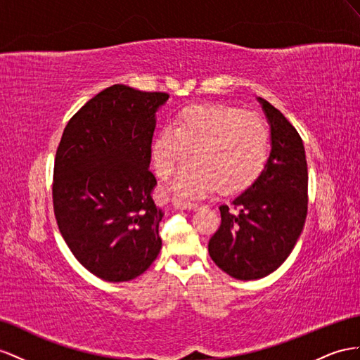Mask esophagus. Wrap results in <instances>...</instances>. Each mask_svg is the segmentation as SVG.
<instances>
[{
	"instance_id": "esophagus-1",
	"label": "esophagus",
	"mask_w": 360,
	"mask_h": 360,
	"mask_svg": "<svg viewBox=\"0 0 360 360\" xmlns=\"http://www.w3.org/2000/svg\"><path fill=\"white\" fill-rule=\"evenodd\" d=\"M173 205L176 207V208H179V210H193V208L198 207L196 204H193V202L184 200V199H179V198H176V199L173 200Z\"/></svg>"
}]
</instances>
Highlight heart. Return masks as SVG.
<instances>
[{
  "label": "heart",
  "instance_id": "b5f03b06",
  "mask_svg": "<svg viewBox=\"0 0 360 360\" xmlns=\"http://www.w3.org/2000/svg\"><path fill=\"white\" fill-rule=\"evenodd\" d=\"M269 129L255 112L225 105L184 108L174 129L156 135L152 155L161 178L193 150L195 160L174 174L173 188L184 198H199L214 191L234 193L259 178L269 155Z\"/></svg>",
  "mask_w": 360,
  "mask_h": 360
}]
</instances>
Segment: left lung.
<instances>
[{
	"instance_id": "obj_1",
	"label": "left lung",
	"mask_w": 360,
	"mask_h": 360,
	"mask_svg": "<svg viewBox=\"0 0 360 360\" xmlns=\"http://www.w3.org/2000/svg\"><path fill=\"white\" fill-rule=\"evenodd\" d=\"M271 126V155L260 176L228 205L208 242L220 269L236 280H259L288 259L307 216V161L300 134L269 101L259 98Z\"/></svg>"
}]
</instances>
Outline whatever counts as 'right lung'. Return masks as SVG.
Returning a JSON list of instances; mask_svg holds the SVG:
<instances>
[{
    "label": "right lung",
    "instance_id": "1",
    "mask_svg": "<svg viewBox=\"0 0 360 360\" xmlns=\"http://www.w3.org/2000/svg\"><path fill=\"white\" fill-rule=\"evenodd\" d=\"M165 92L112 85L86 101L63 129L54 160L53 207L79 263L98 278H136L161 251L149 170L155 114Z\"/></svg>",
    "mask_w": 360,
    "mask_h": 360
}]
</instances>
